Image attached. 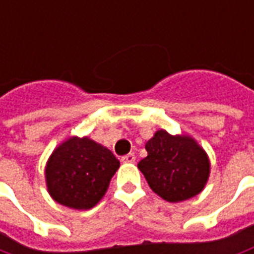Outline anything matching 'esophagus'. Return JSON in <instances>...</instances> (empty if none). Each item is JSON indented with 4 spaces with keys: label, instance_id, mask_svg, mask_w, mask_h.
<instances>
[{
    "label": "esophagus",
    "instance_id": "obj_1",
    "mask_svg": "<svg viewBox=\"0 0 254 254\" xmlns=\"http://www.w3.org/2000/svg\"><path fill=\"white\" fill-rule=\"evenodd\" d=\"M121 160L124 163H134L136 162V156H134V154H127L125 156H122Z\"/></svg>",
    "mask_w": 254,
    "mask_h": 254
}]
</instances>
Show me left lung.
Segmentation results:
<instances>
[{
  "label": "left lung",
  "instance_id": "1",
  "mask_svg": "<svg viewBox=\"0 0 254 254\" xmlns=\"http://www.w3.org/2000/svg\"><path fill=\"white\" fill-rule=\"evenodd\" d=\"M148 155L138 162L149 188L169 202L189 200L205 188L211 173L207 152L189 134L156 130L145 144Z\"/></svg>",
  "mask_w": 254,
  "mask_h": 254
}]
</instances>
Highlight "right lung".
Wrapping results in <instances>:
<instances>
[{
    "instance_id": "obj_1",
    "label": "right lung",
    "mask_w": 254,
    "mask_h": 254,
    "mask_svg": "<svg viewBox=\"0 0 254 254\" xmlns=\"http://www.w3.org/2000/svg\"><path fill=\"white\" fill-rule=\"evenodd\" d=\"M120 167L110 149L92 138L72 137L58 145L45 167L49 194L72 209H89L105 196Z\"/></svg>"
}]
</instances>
